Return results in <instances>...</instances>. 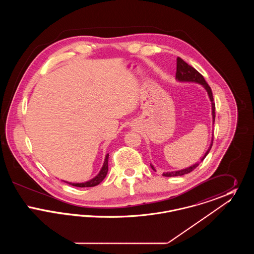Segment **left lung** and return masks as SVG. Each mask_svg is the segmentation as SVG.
I'll return each mask as SVG.
<instances>
[{
  "label": "left lung",
  "mask_w": 254,
  "mask_h": 254,
  "mask_svg": "<svg viewBox=\"0 0 254 254\" xmlns=\"http://www.w3.org/2000/svg\"><path fill=\"white\" fill-rule=\"evenodd\" d=\"M177 69H176V80L179 81V82H189V83H196V84H199V85H203V87L205 88L208 94L209 97V100L211 102V113H212V123L214 124L215 121V104L213 102V96H212V91H211V88L210 86L207 85V83L205 82L204 77L198 72L194 67H192L191 65L188 64L184 60H182L180 57L177 58ZM213 144V136H212V139H211V143L209 145L208 149L206 150V152L205 153V155L201 159V162L206 157V155L208 154L211 146ZM196 163L192 166L187 168V169H180V170H175V171H168V172H164L163 173V176L165 177H174V176H182V175H185V174H188L190 172H191L193 169H196L199 164L201 163ZM150 167L151 169H153L154 171H156V169L154 168V166H152L150 164Z\"/></svg>",
  "instance_id": "1"
}]
</instances>
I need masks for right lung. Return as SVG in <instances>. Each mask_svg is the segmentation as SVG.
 I'll list each match as a JSON object with an SVG mask.
<instances>
[{
    "label": "right lung",
    "mask_w": 254,
    "mask_h": 254,
    "mask_svg": "<svg viewBox=\"0 0 254 254\" xmlns=\"http://www.w3.org/2000/svg\"><path fill=\"white\" fill-rule=\"evenodd\" d=\"M109 171V153L106 155L105 158V162L104 165L102 167V169L100 170V172L97 174L94 178H92L89 181L85 182V183H70V182L64 181L66 184H69L73 187H78V188H91V187H95L97 185H99L101 182L105 179V177L107 176Z\"/></svg>",
    "instance_id": "right-lung-1"
}]
</instances>
